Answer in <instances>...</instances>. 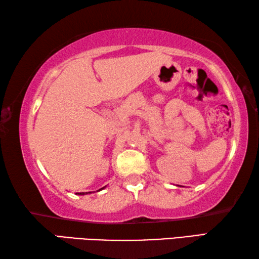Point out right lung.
Here are the masks:
<instances>
[{"label": "right lung", "instance_id": "1", "mask_svg": "<svg viewBox=\"0 0 259 259\" xmlns=\"http://www.w3.org/2000/svg\"><path fill=\"white\" fill-rule=\"evenodd\" d=\"M105 187H106V186H104L103 188H100V190H98L97 192H99V191H102V190H104V188H105ZM90 193H91V192H80V193H76V194H77V195H85V194H90Z\"/></svg>", "mask_w": 259, "mask_h": 259}]
</instances>
